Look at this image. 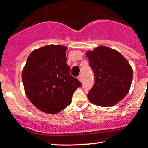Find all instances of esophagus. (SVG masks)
<instances>
[{
	"label": "esophagus",
	"mask_w": 148,
	"mask_h": 148,
	"mask_svg": "<svg viewBox=\"0 0 148 148\" xmlns=\"http://www.w3.org/2000/svg\"><path fill=\"white\" fill-rule=\"evenodd\" d=\"M78 80H79L80 82H81V81H82V76L80 75L78 76Z\"/></svg>",
	"instance_id": "esophagus-1"
}]
</instances>
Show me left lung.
<instances>
[{"mask_svg":"<svg viewBox=\"0 0 148 148\" xmlns=\"http://www.w3.org/2000/svg\"><path fill=\"white\" fill-rule=\"evenodd\" d=\"M86 55L95 74L94 86L88 95L89 101L103 107L114 106L130 91L132 67L118 51L105 46L88 51Z\"/></svg>","mask_w":148,"mask_h":148,"instance_id":"left-lung-1","label":"left lung"}]
</instances>
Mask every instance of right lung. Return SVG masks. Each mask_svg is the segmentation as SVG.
<instances>
[{"label":"right lung","mask_w":148,"mask_h":148,"mask_svg":"<svg viewBox=\"0 0 148 148\" xmlns=\"http://www.w3.org/2000/svg\"><path fill=\"white\" fill-rule=\"evenodd\" d=\"M67 49L56 45L35 49L22 70L27 97L37 109L47 114H57L69 106L74 91L81 86L69 74Z\"/></svg>","instance_id":"1"}]
</instances>
